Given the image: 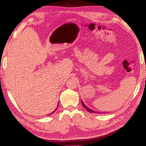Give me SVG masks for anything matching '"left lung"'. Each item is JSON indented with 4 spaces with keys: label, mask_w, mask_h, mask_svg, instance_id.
I'll use <instances>...</instances> for the list:
<instances>
[{
    "label": "left lung",
    "mask_w": 146,
    "mask_h": 146,
    "mask_svg": "<svg viewBox=\"0 0 146 146\" xmlns=\"http://www.w3.org/2000/svg\"><path fill=\"white\" fill-rule=\"evenodd\" d=\"M81 102H82V106H83V107L86 110L88 111H89L90 113H99L98 112H97V111H93V110H91V109H90L88 107H87V106H86L85 104H84V103L83 102V101L81 100Z\"/></svg>",
    "instance_id": "obj_1"
}]
</instances>
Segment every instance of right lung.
I'll use <instances>...</instances> for the list:
<instances>
[{
	"label": "right lung",
	"instance_id": "obj_1",
	"mask_svg": "<svg viewBox=\"0 0 146 146\" xmlns=\"http://www.w3.org/2000/svg\"><path fill=\"white\" fill-rule=\"evenodd\" d=\"M58 105H57V107H56V108L55 109V111H53L52 113H50V114H49L48 115H51V114H53V113L54 112H55V111L56 110V109H57V108H58Z\"/></svg>",
	"mask_w": 146,
	"mask_h": 146
}]
</instances>
